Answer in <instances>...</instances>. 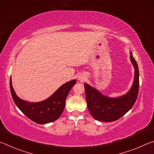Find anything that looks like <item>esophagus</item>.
Returning a JSON list of instances; mask_svg holds the SVG:
<instances>
[{"label":"esophagus","mask_w":154,"mask_h":154,"mask_svg":"<svg viewBox=\"0 0 154 154\" xmlns=\"http://www.w3.org/2000/svg\"><path fill=\"white\" fill-rule=\"evenodd\" d=\"M79 79L81 80V81H83V79H84V77H79Z\"/></svg>","instance_id":"34e87169"}]
</instances>
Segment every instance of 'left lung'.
Returning a JSON list of instances; mask_svg holds the SVG:
<instances>
[{
	"instance_id": "left-lung-1",
	"label": "left lung",
	"mask_w": 154,
	"mask_h": 154,
	"mask_svg": "<svg viewBox=\"0 0 154 154\" xmlns=\"http://www.w3.org/2000/svg\"><path fill=\"white\" fill-rule=\"evenodd\" d=\"M130 55V61L134 68V77L131 88L126 94L117 98L107 97L88 83L84 84L88 109L96 120L116 121L124 116L136 102L139 88V71L132 52Z\"/></svg>"
}]
</instances>
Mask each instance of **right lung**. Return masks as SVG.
<instances>
[{
	"label": "right lung",
	"mask_w": 154,
	"mask_h": 154,
	"mask_svg": "<svg viewBox=\"0 0 154 154\" xmlns=\"http://www.w3.org/2000/svg\"><path fill=\"white\" fill-rule=\"evenodd\" d=\"M76 80H71L61 85L50 97L38 103H29L18 97L12 86L10 78V90L14 103L27 118L38 124L50 123L58 119L64 111L66 99Z\"/></svg>",
	"instance_id": "1"
}]
</instances>
